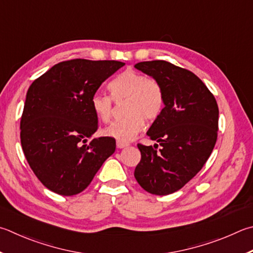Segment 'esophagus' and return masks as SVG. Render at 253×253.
Listing matches in <instances>:
<instances>
[{
  "label": "esophagus",
  "instance_id": "esophagus-1",
  "mask_svg": "<svg viewBox=\"0 0 253 253\" xmlns=\"http://www.w3.org/2000/svg\"><path fill=\"white\" fill-rule=\"evenodd\" d=\"M116 146H117V148H126V147L129 146V144H128V142H124V141L117 140Z\"/></svg>",
  "mask_w": 253,
  "mask_h": 253
}]
</instances>
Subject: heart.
I'll return each instance as SVG.
<instances>
[{
  "label": "heart",
  "instance_id": "1",
  "mask_svg": "<svg viewBox=\"0 0 253 253\" xmlns=\"http://www.w3.org/2000/svg\"><path fill=\"white\" fill-rule=\"evenodd\" d=\"M113 97L128 99V116L113 123L104 134L119 141H130L145 127V118L155 121L162 114L165 95L162 85L154 79H148L139 72L127 70L119 74L109 84ZM91 107L103 123H109L113 117V98L97 93L91 98Z\"/></svg>",
  "mask_w": 253,
  "mask_h": 253
}]
</instances>
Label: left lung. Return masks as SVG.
Here are the masks:
<instances>
[{
  "instance_id": "left-lung-1",
  "label": "left lung",
  "mask_w": 253,
  "mask_h": 253,
  "mask_svg": "<svg viewBox=\"0 0 253 253\" xmlns=\"http://www.w3.org/2000/svg\"><path fill=\"white\" fill-rule=\"evenodd\" d=\"M135 67L162 85L165 107L147 131L162 147L137 145L141 159L134 174L150 194L170 195L191 180L212 153L218 105L203 81L185 68L166 61L140 62Z\"/></svg>"
}]
</instances>
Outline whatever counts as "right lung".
Masks as SVG:
<instances>
[{
  "label": "right lung",
  "mask_w": 253,
  "mask_h": 253,
  "mask_svg": "<svg viewBox=\"0 0 253 253\" xmlns=\"http://www.w3.org/2000/svg\"><path fill=\"white\" fill-rule=\"evenodd\" d=\"M124 65L71 59L32 83L21 118V144L32 170L47 189L62 196L80 194L114 154L112 137L89 140L98 128L91 98Z\"/></svg>",
  "instance_id": "add662e5"
}]
</instances>
